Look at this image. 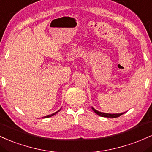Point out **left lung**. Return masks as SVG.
Here are the masks:
<instances>
[{
  "label": "left lung",
  "mask_w": 152,
  "mask_h": 152,
  "mask_svg": "<svg viewBox=\"0 0 152 152\" xmlns=\"http://www.w3.org/2000/svg\"><path fill=\"white\" fill-rule=\"evenodd\" d=\"M92 109H93V111L95 112V113L97 114V115H100V116H102V117H106V118H117V117H119L121 116V115H123L124 113H125V112L124 113H103V112H100L98 111V110H95L94 108H93L92 107Z\"/></svg>",
  "instance_id": "1"
}]
</instances>
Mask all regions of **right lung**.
Returning a JSON list of instances; mask_svg holds the SVG:
<instances>
[{"label":"right lung","mask_w":152,"mask_h":152,"mask_svg":"<svg viewBox=\"0 0 152 152\" xmlns=\"http://www.w3.org/2000/svg\"><path fill=\"white\" fill-rule=\"evenodd\" d=\"M59 110H60V109H59V110H58V111H57V112H55V113H52V114H51V115H47V116H44V118H49V117H51V116H53L54 115H55L56 113H57L59 111Z\"/></svg>","instance_id":"1"}]
</instances>
